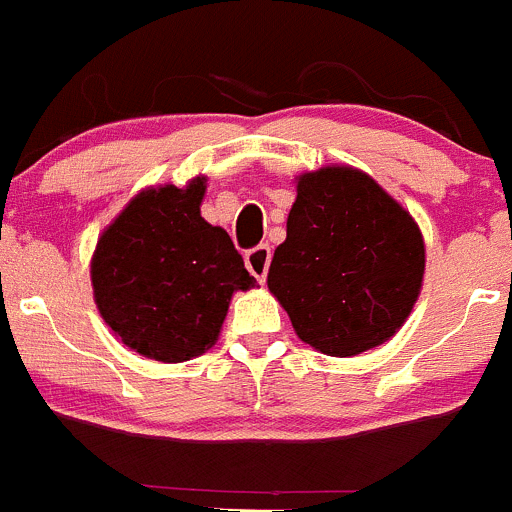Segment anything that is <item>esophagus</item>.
I'll list each match as a JSON object with an SVG mask.
<instances>
[{"label": "esophagus", "instance_id": "1", "mask_svg": "<svg viewBox=\"0 0 512 512\" xmlns=\"http://www.w3.org/2000/svg\"><path fill=\"white\" fill-rule=\"evenodd\" d=\"M269 264H271V248L266 243H259V246H253L246 251V269L256 276V281L264 284L266 274H269Z\"/></svg>", "mask_w": 512, "mask_h": 512}]
</instances>
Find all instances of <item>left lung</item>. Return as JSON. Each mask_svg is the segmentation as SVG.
Here are the masks:
<instances>
[{
	"instance_id": "obj_1",
	"label": "left lung",
	"mask_w": 512,
	"mask_h": 512,
	"mask_svg": "<svg viewBox=\"0 0 512 512\" xmlns=\"http://www.w3.org/2000/svg\"><path fill=\"white\" fill-rule=\"evenodd\" d=\"M425 243L410 213L367 173H304L274 251L269 289L301 342L354 357L387 342L420 296Z\"/></svg>"
}]
</instances>
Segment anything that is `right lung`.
Listing matches in <instances>:
<instances>
[{
    "instance_id": "add662e5",
    "label": "right lung",
    "mask_w": 512,
    "mask_h": 512,
    "mask_svg": "<svg viewBox=\"0 0 512 512\" xmlns=\"http://www.w3.org/2000/svg\"><path fill=\"white\" fill-rule=\"evenodd\" d=\"M206 178L135 196L97 241L92 289L105 324L138 354L186 362L216 344L233 291L256 281L223 228L201 216Z\"/></svg>"
}]
</instances>
